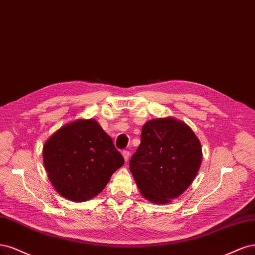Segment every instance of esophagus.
I'll return each mask as SVG.
<instances>
[{
    "instance_id": "esophagus-1",
    "label": "esophagus",
    "mask_w": 255,
    "mask_h": 255,
    "mask_svg": "<svg viewBox=\"0 0 255 255\" xmlns=\"http://www.w3.org/2000/svg\"><path fill=\"white\" fill-rule=\"evenodd\" d=\"M122 154H123V157H124V160L127 162L128 159H129V157H130V152H129L128 150H123Z\"/></svg>"
}]
</instances>
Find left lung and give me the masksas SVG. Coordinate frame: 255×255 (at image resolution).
I'll list each match as a JSON object with an SVG mask.
<instances>
[{
    "mask_svg": "<svg viewBox=\"0 0 255 255\" xmlns=\"http://www.w3.org/2000/svg\"><path fill=\"white\" fill-rule=\"evenodd\" d=\"M202 161L199 138L184 122L166 117L147 121L141 144L129 162L139 193L167 204L192 184Z\"/></svg>",
    "mask_w": 255,
    "mask_h": 255,
    "instance_id": "1",
    "label": "left lung"
}]
</instances>
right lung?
<instances>
[{
  "mask_svg": "<svg viewBox=\"0 0 255 255\" xmlns=\"http://www.w3.org/2000/svg\"><path fill=\"white\" fill-rule=\"evenodd\" d=\"M43 163L55 190L63 198H94L124 164L112 138L94 119H77L61 126L43 146Z\"/></svg>",
  "mask_w": 255,
  "mask_h": 255,
  "instance_id": "right-lung-1",
  "label": "right lung"
}]
</instances>
